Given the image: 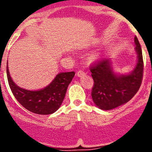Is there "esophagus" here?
<instances>
[{"instance_id": "1", "label": "esophagus", "mask_w": 152, "mask_h": 152, "mask_svg": "<svg viewBox=\"0 0 152 152\" xmlns=\"http://www.w3.org/2000/svg\"><path fill=\"white\" fill-rule=\"evenodd\" d=\"M85 74V71H83V70H79V71L77 72V73H76V75H77V76H79V77H81V76H83Z\"/></svg>"}]
</instances>
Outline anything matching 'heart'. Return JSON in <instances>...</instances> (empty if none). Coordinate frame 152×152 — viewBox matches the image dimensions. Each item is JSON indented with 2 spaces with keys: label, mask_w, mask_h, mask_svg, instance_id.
<instances>
[{
  "label": "heart",
  "mask_w": 152,
  "mask_h": 152,
  "mask_svg": "<svg viewBox=\"0 0 152 152\" xmlns=\"http://www.w3.org/2000/svg\"><path fill=\"white\" fill-rule=\"evenodd\" d=\"M99 58V53H93V54L90 55L88 57V59L90 62H94V61L97 60Z\"/></svg>",
  "instance_id": "b5f03b06"
}]
</instances>
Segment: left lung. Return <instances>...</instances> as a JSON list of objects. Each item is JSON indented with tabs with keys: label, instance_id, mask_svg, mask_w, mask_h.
<instances>
[{
	"label": "left lung",
	"instance_id": "obj_1",
	"mask_svg": "<svg viewBox=\"0 0 152 152\" xmlns=\"http://www.w3.org/2000/svg\"><path fill=\"white\" fill-rule=\"evenodd\" d=\"M134 41L137 62L131 72L120 73L115 71L111 58H104L90 67L94 80L92 99L101 110H113L124 104L132 99L140 88L143 70L142 50L136 37Z\"/></svg>",
	"mask_w": 152,
	"mask_h": 152
}]
</instances>
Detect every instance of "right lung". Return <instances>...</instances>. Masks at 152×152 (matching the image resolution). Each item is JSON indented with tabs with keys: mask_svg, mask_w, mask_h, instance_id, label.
<instances>
[{
	"mask_svg": "<svg viewBox=\"0 0 152 152\" xmlns=\"http://www.w3.org/2000/svg\"><path fill=\"white\" fill-rule=\"evenodd\" d=\"M9 70L7 62V79L15 99L24 108L39 115L52 114L60 107L67 87L75 76L73 71L59 73L44 88L30 90L17 85L12 80Z\"/></svg>",
	"mask_w": 152,
	"mask_h": 152,
	"instance_id": "right-lung-1",
	"label": "right lung"
}]
</instances>
